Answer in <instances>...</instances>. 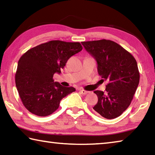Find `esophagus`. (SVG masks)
<instances>
[{
    "mask_svg": "<svg viewBox=\"0 0 155 155\" xmlns=\"http://www.w3.org/2000/svg\"><path fill=\"white\" fill-rule=\"evenodd\" d=\"M80 91V92L82 94H83V95H85V94H87V93H88V91H85V90H79Z\"/></svg>",
    "mask_w": 155,
    "mask_h": 155,
    "instance_id": "1",
    "label": "esophagus"
}]
</instances>
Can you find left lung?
<instances>
[{"mask_svg": "<svg viewBox=\"0 0 155 155\" xmlns=\"http://www.w3.org/2000/svg\"><path fill=\"white\" fill-rule=\"evenodd\" d=\"M96 59L103 80L107 81L105 91H94L98 103L93 109L107 119L120 116L130 105L140 82L135 59L130 52L111 40L81 42Z\"/></svg>", "mask_w": 155, "mask_h": 155, "instance_id": "8db88e82", "label": "left lung"}]
</instances>
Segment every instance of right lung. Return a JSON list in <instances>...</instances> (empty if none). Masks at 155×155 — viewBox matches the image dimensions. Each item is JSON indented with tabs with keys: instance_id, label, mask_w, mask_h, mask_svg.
<instances>
[{
	"instance_id": "right-lung-1",
	"label": "right lung",
	"mask_w": 155,
	"mask_h": 155,
	"mask_svg": "<svg viewBox=\"0 0 155 155\" xmlns=\"http://www.w3.org/2000/svg\"><path fill=\"white\" fill-rule=\"evenodd\" d=\"M82 49L79 42L52 40L29 49L20 57L15 80L26 109L38 116H47L59 108L61 99L76 91L54 82L52 78Z\"/></svg>"
}]
</instances>
